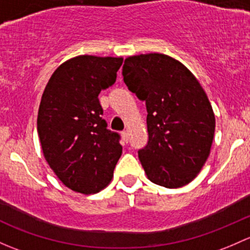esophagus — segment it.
<instances>
[{
  "label": "esophagus",
  "instance_id": "34e87169",
  "mask_svg": "<svg viewBox=\"0 0 250 250\" xmlns=\"http://www.w3.org/2000/svg\"><path fill=\"white\" fill-rule=\"evenodd\" d=\"M122 137H123V140L125 141V142H127V140H128V133L126 132V131H123V132H122Z\"/></svg>",
  "mask_w": 250,
  "mask_h": 250
}]
</instances>
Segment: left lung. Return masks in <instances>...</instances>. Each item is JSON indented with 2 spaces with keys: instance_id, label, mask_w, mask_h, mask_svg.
<instances>
[{
  "instance_id": "left-lung-1",
  "label": "left lung",
  "mask_w": 250,
  "mask_h": 250,
  "mask_svg": "<svg viewBox=\"0 0 250 250\" xmlns=\"http://www.w3.org/2000/svg\"><path fill=\"white\" fill-rule=\"evenodd\" d=\"M123 77L148 112L149 141L138 150L148 179L168 189L189 184L209 156L215 130L201 84L182 62L159 53L126 58Z\"/></svg>"
}]
</instances>
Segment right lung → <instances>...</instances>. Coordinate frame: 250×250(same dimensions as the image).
<instances>
[{"label":"right lung","instance_id":"right-lung-1","mask_svg":"<svg viewBox=\"0 0 250 250\" xmlns=\"http://www.w3.org/2000/svg\"><path fill=\"white\" fill-rule=\"evenodd\" d=\"M123 58L79 55L61 63L41 99L37 131L43 155L63 185L89 195L104 189L122 156L120 136L107 130L99 101Z\"/></svg>","mask_w":250,"mask_h":250}]
</instances>
